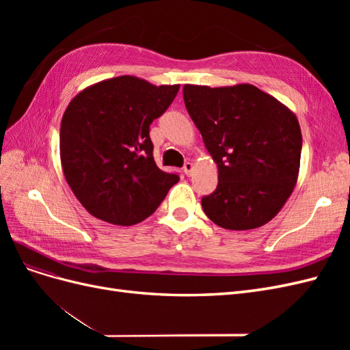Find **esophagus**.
<instances>
[{"label": "esophagus", "mask_w": 350, "mask_h": 350, "mask_svg": "<svg viewBox=\"0 0 350 350\" xmlns=\"http://www.w3.org/2000/svg\"><path fill=\"white\" fill-rule=\"evenodd\" d=\"M193 169H194V165L191 163V162H185V165H184V172L189 176L191 175V172H193Z\"/></svg>", "instance_id": "1"}]
</instances>
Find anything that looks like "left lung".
Instances as JSON below:
<instances>
[{"label": "left lung", "mask_w": 350, "mask_h": 350, "mask_svg": "<svg viewBox=\"0 0 350 350\" xmlns=\"http://www.w3.org/2000/svg\"><path fill=\"white\" fill-rule=\"evenodd\" d=\"M187 111L217 165L219 184L201 206L216 225L248 230L266 225L298 181L302 134L296 115L248 83L185 84Z\"/></svg>", "instance_id": "obj_1"}]
</instances>
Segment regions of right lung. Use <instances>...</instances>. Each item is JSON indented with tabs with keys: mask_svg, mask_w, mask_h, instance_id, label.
Here are the masks:
<instances>
[{
	"mask_svg": "<svg viewBox=\"0 0 350 350\" xmlns=\"http://www.w3.org/2000/svg\"><path fill=\"white\" fill-rule=\"evenodd\" d=\"M179 84L154 86L134 76L94 83L62 115L59 156L71 191L89 213L112 225L140 224L179 181L153 159L150 124Z\"/></svg>",
	"mask_w": 350,
	"mask_h": 350,
	"instance_id": "right-lung-1",
	"label": "right lung"
}]
</instances>
